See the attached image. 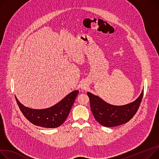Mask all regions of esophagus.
Returning <instances> with one entry per match:
<instances>
[{"label": "esophagus", "instance_id": "1", "mask_svg": "<svg viewBox=\"0 0 159 159\" xmlns=\"http://www.w3.org/2000/svg\"><path fill=\"white\" fill-rule=\"evenodd\" d=\"M85 88H86V86H85V85H84H84H82V89H85Z\"/></svg>", "mask_w": 159, "mask_h": 159}]
</instances>
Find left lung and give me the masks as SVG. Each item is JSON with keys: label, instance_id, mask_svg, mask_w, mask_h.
<instances>
[{"label": "left lung", "instance_id": "8db88e82", "mask_svg": "<svg viewBox=\"0 0 159 159\" xmlns=\"http://www.w3.org/2000/svg\"><path fill=\"white\" fill-rule=\"evenodd\" d=\"M94 118L107 127L116 126L129 121L138 110L143 97V90L134 102L121 106L111 105L92 93H87Z\"/></svg>", "mask_w": 159, "mask_h": 159}]
</instances>
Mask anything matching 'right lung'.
<instances>
[{
    "label": "right lung",
    "instance_id": "add662e5",
    "mask_svg": "<svg viewBox=\"0 0 159 159\" xmlns=\"http://www.w3.org/2000/svg\"><path fill=\"white\" fill-rule=\"evenodd\" d=\"M79 93L73 91L52 107L44 109H33L25 107L15 97L18 107L25 117L33 124L45 128H57L66 120Z\"/></svg>",
    "mask_w": 159,
    "mask_h": 159
}]
</instances>
